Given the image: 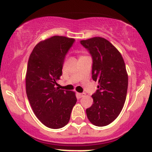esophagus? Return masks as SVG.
Wrapping results in <instances>:
<instances>
[{"label": "esophagus", "mask_w": 152, "mask_h": 152, "mask_svg": "<svg viewBox=\"0 0 152 152\" xmlns=\"http://www.w3.org/2000/svg\"><path fill=\"white\" fill-rule=\"evenodd\" d=\"M77 95H78V98H82V97L84 96L85 94L84 93H77Z\"/></svg>", "instance_id": "esophagus-1"}]
</instances>
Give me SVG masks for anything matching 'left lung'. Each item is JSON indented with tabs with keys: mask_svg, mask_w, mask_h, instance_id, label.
<instances>
[{
	"mask_svg": "<svg viewBox=\"0 0 152 152\" xmlns=\"http://www.w3.org/2000/svg\"><path fill=\"white\" fill-rule=\"evenodd\" d=\"M93 58L92 78L98 90L91 96L94 104L86 109L91 124L104 126L121 113L126 98L128 74L121 54L114 45L102 37L81 41Z\"/></svg>",
	"mask_w": 152,
	"mask_h": 152,
	"instance_id": "1",
	"label": "left lung"
}]
</instances>
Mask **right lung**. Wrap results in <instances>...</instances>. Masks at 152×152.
I'll use <instances>...</instances> for the list:
<instances>
[{
	"mask_svg": "<svg viewBox=\"0 0 152 152\" xmlns=\"http://www.w3.org/2000/svg\"><path fill=\"white\" fill-rule=\"evenodd\" d=\"M74 38L54 36L40 41L31 52L26 75V89L31 108L40 121L60 129L70 120L76 94L55 85L62 75L64 58Z\"/></svg>",
	"mask_w": 152,
	"mask_h": 152,
	"instance_id": "1",
	"label": "right lung"
}]
</instances>
